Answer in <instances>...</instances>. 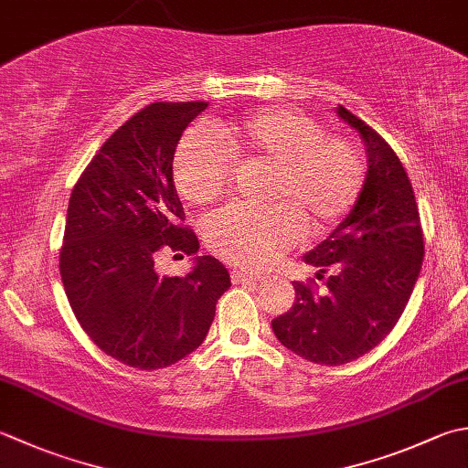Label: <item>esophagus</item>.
<instances>
[{
  "instance_id": "1",
  "label": "esophagus",
  "mask_w": 468,
  "mask_h": 468,
  "mask_svg": "<svg viewBox=\"0 0 468 468\" xmlns=\"http://www.w3.org/2000/svg\"><path fill=\"white\" fill-rule=\"evenodd\" d=\"M231 282H233V283L260 282V276H253V273H243V271H231Z\"/></svg>"
}]
</instances>
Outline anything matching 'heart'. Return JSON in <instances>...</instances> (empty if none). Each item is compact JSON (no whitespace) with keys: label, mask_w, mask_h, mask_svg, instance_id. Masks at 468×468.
<instances>
[{"label":"heart","mask_w":468,"mask_h":468,"mask_svg":"<svg viewBox=\"0 0 468 468\" xmlns=\"http://www.w3.org/2000/svg\"><path fill=\"white\" fill-rule=\"evenodd\" d=\"M207 133L182 137L172 162L174 185L195 205H213L229 190L233 162L268 164L265 207H227L205 223L208 250L243 270H261L302 235L331 231L359 200L365 168L345 137L326 135L316 119L292 109H263Z\"/></svg>","instance_id":"obj_1"}]
</instances>
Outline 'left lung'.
Listing matches in <instances>:
<instances>
[{"label": "left lung", "mask_w": 468, "mask_h": 468, "mask_svg": "<svg viewBox=\"0 0 468 468\" xmlns=\"http://www.w3.org/2000/svg\"><path fill=\"white\" fill-rule=\"evenodd\" d=\"M336 113L367 145V176L349 217L306 255L324 288L294 282L296 302L271 320L286 349L328 367L359 359L393 331L424 260L414 188L398 154L349 109Z\"/></svg>", "instance_id": "left-lung-1"}]
</instances>
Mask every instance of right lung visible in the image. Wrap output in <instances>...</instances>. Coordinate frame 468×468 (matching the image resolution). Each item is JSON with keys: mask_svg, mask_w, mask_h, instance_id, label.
<instances>
[{"mask_svg": "<svg viewBox=\"0 0 468 468\" xmlns=\"http://www.w3.org/2000/svg\"><path fill=\"white\" fill-rule=\"evenodd\" d=\"M207 101H155L119 127L80 174L69 200L60 278L82 331L135 369L197 351L231 286L225 265L200 255L185 278L158 276L160 253L195 255L172 178L182 132Z\"/></svg>", "mask_w": 468, "mask_h": 468, "instance_id": "1", "label": "right lung"}]
</instances>
